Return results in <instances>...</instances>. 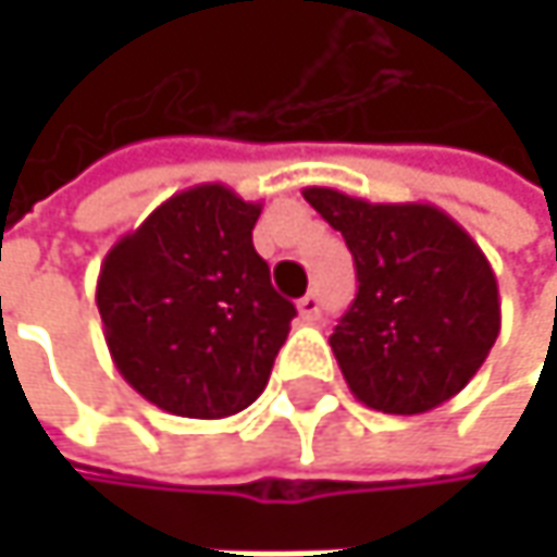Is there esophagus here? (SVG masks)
Here are the masks:
<instances>
[{"mask_svg":"<svg viewBox=\"0 0 557 557\" xmlns=\"http://www.w3.org/2000/svg\"><path fill=\"white\" fill-rule=\"evenodd\" d=\"M296 309H299V319H302V322H315V319L322 315V299H319V293H306V296L296 302Z\"/></svg>","mask_w":557,"mask_h":557,"instance_id":"34e87169","label":"esophagus"}]
</instances>
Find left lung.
<instances>
[{
    "label": "left lung",
    "mask_w": 557,
    "mask_h": 557,
    "mask_svg": "<svg viewBox=\"0 0 557 557\" xmlns=\"http://www.w3.org/2000/svg\"><path fill=\"white\" fill-rule=\"evenodd\" d=\"M302 196L358 271L329 338L348 389L377 412L416 416L468 387L500 335L497 274L478 242L432 202H368L332 186Z\"/></svg>",
    "instance_id": "1"
}]
</instances>
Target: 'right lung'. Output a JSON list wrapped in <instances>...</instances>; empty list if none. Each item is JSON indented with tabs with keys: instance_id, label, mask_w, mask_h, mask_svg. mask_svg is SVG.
I'll list each match as a JSON object with an SVG mask.
<instances>
[{
	"instance_id": "1",
	"label": "right lung",
	"mask_w": 557,
	"mask_h": 557,
	"mask_svg": "<svg viewBox=\"0 0 557 557\" xmlns=\"http://www.w3.org/2000/svg\"><path fill=\"white\" fill-rule=\"evenodd\" d=\"M258 215L261 202L199 183L122 235L99 268L109 355L164 412L225 419L268 387L296 309L251 245Z\"/></svg>"
}]
</instances>
